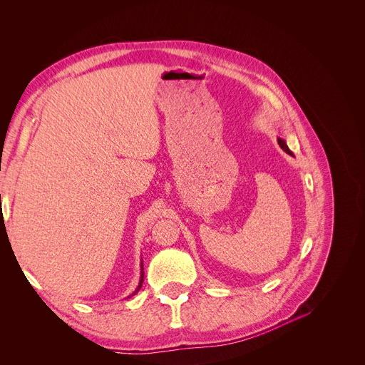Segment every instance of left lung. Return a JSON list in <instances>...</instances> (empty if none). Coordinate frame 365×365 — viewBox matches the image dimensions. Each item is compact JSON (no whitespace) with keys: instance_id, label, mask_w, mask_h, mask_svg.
<instances>
[{"instance_id":"1","label":"left lung","mask_w":365,"mask_h":365,"mask_svg":"<svg viewBox=\"0 0 365 365\" xmlns=\"http://www.w3.org/2000/svg\"><path fill=\"white\" fill-rule=\"evenodd\" d=\"M277 142H279V145H280V148L283 150V151H286L287 154H290V155H292V153H290L289 151V148H287V145H286V142L282 139V138H277Z\"/></svg>"}]
</instances>
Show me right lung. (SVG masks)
<instances>
[{
    "label": "right lung",
    "instance_id": "right-lung-1",
    "mask_svg": "<svg viewBox=\"0 0 365 365\" xmlns=\"http://www.w3.org/2000/svg\"><path fill=\"white\" fill-rule=\"evenodd\" d=\"M142 282H143V265H140V280H139V284H138L136 290H135V292H133L132 295H135L136 292H139V289H140V286H142Z\"/></svg>",
    "mask_w": 365,
    "mask_h": 365
}]
</instances>
